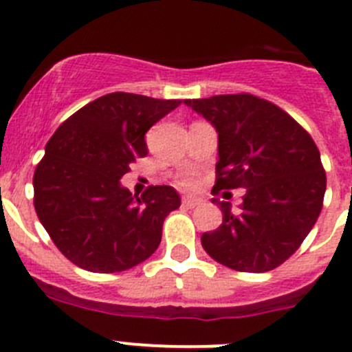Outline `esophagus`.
Segmentation results:
<instances>
[{
  "label": "esophagus",
  "instance_id": "obj_1",
  "mask_svg": "<svg viewBox=\"0 0 352 352\" xmlns=\"http://www.w3.org/2000/svg\"><path fill=\"white\" fill-rule=\"evenodd\" d=\"M182 204H183V206H185V208H190V210H192V208H197L199 204H201V199L185 197V199H183V201H182Z\"/></svg>",
  "mask_w": 352,
  "mask_h": 352
}]
</instances>
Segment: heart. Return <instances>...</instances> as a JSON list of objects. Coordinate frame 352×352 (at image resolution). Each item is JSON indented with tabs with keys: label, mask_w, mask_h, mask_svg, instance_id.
Returning a JSON list of instances; mask_svg holds the SVG:
<instances>
[{
	"label": "heart",
	"mask_w": 352,
	"mask_h": 352,
	"mask_svg": "<svg viewBox=\"0 0 352 352\" xmlns=\"http://www.w3.org/2000/svg\"><path fill=\"white\" fill-rule=\"evenodd\" d=\"M192 183H194V182H192V179H185V182H183V185H185V186H192Z\"/></svg>",
	"instance_id": "1"
}]
</instances>
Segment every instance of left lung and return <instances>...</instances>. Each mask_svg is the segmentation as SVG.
<instances>
[{
  "mask_svg": "<svg viewBox=\"0 0 352 352\" xmlns=\"http://www.w3.org/2000/svg\"><path fill=\"white\" fill-rule=\"evenodd\" d=\"M219 132L213 192L245 188L239 211L204 232L208 256L236 272L275 270L300 248L322 210L326 173L310 133L278 105L250 93L185 100Z\"/></svg>",
  "mask_w": 352,
  "mask_h": 352,
  "instance_id": "1",
  "label": "left lung"
}]
</instances>
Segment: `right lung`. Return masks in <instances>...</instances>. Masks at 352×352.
<instances>
[{"instance_id":"right-lung-1","label":"right lung","mask_w":352,"mask_h":352,"mask_svg":"<svg viewBox=\"0 0 352 352\" xmlns=\"http://www.w3.org/2000/svg\"><path fill=\"white\" fill-rule=\"evenodd\" d=\"M182 100L109 93L80 107L49 139L33 176L35 211L58 250L82 270L116 273L158 248L162 226L178 210L173 186L133 197L120 179L148 155L146 132Z\"/></svg>"}]
</instances>
